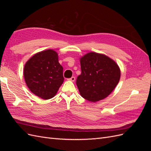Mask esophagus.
Here are the masks:
<instances>
[{
  "label": "esophagus",
  "mask_w": 151,
  "mask_h": 151,
  "mask_svg": "<svg viewBox=\"0 0 151 151\" xmlns=\"http://www.w3.org/2000/svg\"><path fill=\"white\" fill-rule=\"evenodd\" d=\"M68 81H72V82H74V81L76 80V77L73 76V77H71V78L68 79Z\"/></svg>",
  "instance_id": "34e87169"
}]
</instances>
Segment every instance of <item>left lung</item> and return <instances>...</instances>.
<instances>
[{
	"label": "left lung",
	"instance_id": "1",
	"mask_svg": "<svg viewBox=\"0 0 151 151\" xmlns=\"http://www.w3.org/2000/svg\"><path fill=\"white\" fill-rule=\"evenodd\" d=\"M81 74L76 84L81 95L91 102L101 100L115 88L120 78L118 65L106 55L94 52L81 58Z\"/></svg>",
	"mask_w": 151,
	"mask_h": 151
}]
</instances>
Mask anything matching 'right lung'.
<instances>
[{
    "label": "right lung",
    "mask_w": 151,
    "mask_h": 151,
    "mask_svg": "<svg viewBox=\"0 0 151 151\" xmlns=\"http://www.w3.org/2000/svg\"><path fill=\"white\" fill-rule=\"evenodd\" d=\"M24 77L35 95L43 99L53 98L64 80L57 53L48 50L35 54L26 63Z\"/></svg>",
    "instance_id": "1"
}]
</instances>
